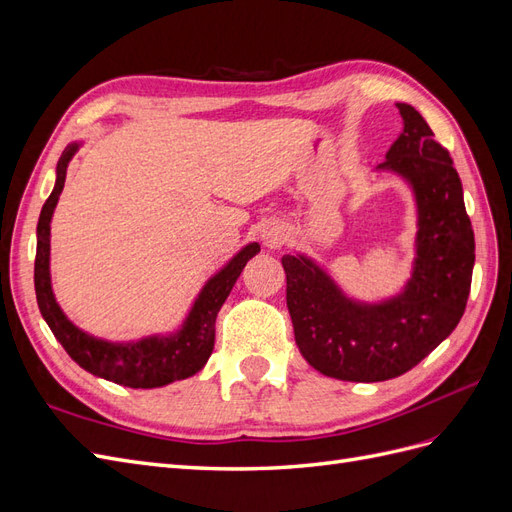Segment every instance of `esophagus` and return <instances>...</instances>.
<instances>
[{
    "mask_svg": "<svg viewBox=\"0 0 512 512\" xmlns=\"http://www.w3.org/2000/svg\"><path fill=\"white\" fill-rule=\"evenodd\" d=\"M288 237V232L284 226H267L265 230H262V239H265V243L269 247H280Z\"/></svg>",
    "mask_w": 512,
    "mask_h": 512,
    "instance_id": "1",
    "label": "esophagus"
}]
</instances>
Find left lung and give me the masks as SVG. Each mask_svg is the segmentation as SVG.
Wrapping results in <instances>:
<instances>
[{"label":"left lung","mask_w":512,"mask_h":512,"mask_svg":"<svg viewBox=\"0 0 512 512\" xmlns=\"http://www.w3.org/2000/svg\"><path fill=\"white\" fill-rule=\"evenodd\" d=\"M404 132L380 168L406 177L416 194V267L401 297L356 305L312 260L284 256L294 339L320 374L350 382L391 380L421 363L453 333L468 303L474 230L451 153L421 113L397 104Z\"/></svg>","instance_id":"obj_1"}]
</instances>
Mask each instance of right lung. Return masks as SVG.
<instances>
[{
  "mask_svg": "<svg viewBox=\"0 0 512 512\" xmlns=\"http://www.w3.org/2000/svg\"><path fill=\"white\" fill-rule=\"evenodd\" d=\"M76 145L66 147L57 164V181L51 196L46 198L38 220V250L34 267L36 299L42 318L49 324L59 344L66 348L72 359L89 374L111 380L115 384L130 386V389H156L168 382L194 376L203 369L213 352L215 342V318L220 307L235 286L245 262L260 252L258 243H250L232 258L228 265L209 280L200 292L192 312L185 320L179 335L170 339H143L136 344H108L102 339H94L79 331L64 316L55 303L49 275V235H51V215L66 183V168L74 156Z\"/></svg>",
  "mask_w": 512,
  "mask_h": 512,
  "instance_id": "right-lung-1",
  "label": "right lung"
}]
</instances>
